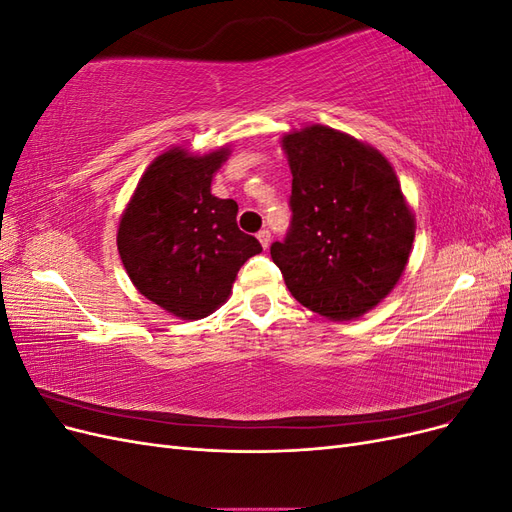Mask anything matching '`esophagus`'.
<instances>
[{
	"mask_svg": "<svg viewBox=\"0 0 512 512\" xmlns=\"http://www.w3.org/2000/svg\"><path fill=\"white\" fill-rule=\"evenodd\" d=\"M258 241H260V245L267 250V247L271 245V232H269V230H260V232H258Z\"/></svg>",
	"mask_w": 512,
	"mask_h": 512,
	"instance_id": "obj_1",
	"label": "esophagus"
}]
</instances>
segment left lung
Segmentation results:
<instances>
[{
  "label": "left lung",
  "mask_w": 512,
  "mask_h": 512,
  "mask_svg": "<svg viewBox=\"0 0 512 512\" xmlns=\"http://www.w3.org/2000/svg\"><path fill=\"white\" fill-rule=\"evenodd\" d=\"M292 173V224L271 245L290 294L333 322L374 309L406 271L414 213L395 168L359 138L329 126L282 136Z\"/></svg>",
  "instance_id": "left-lung-1"
}]
</instances>
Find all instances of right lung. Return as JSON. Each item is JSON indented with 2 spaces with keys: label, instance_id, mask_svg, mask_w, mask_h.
<instances>
[{
  "label": "right lung",
  "instance_id": "right-lung-1",
  "mask_svg": "<svg viewBox=\"0 0 512 512\" xmlns=\"http://www.w3.org/2000/svg\"><path fill=\"white\" fill-rule=\"evenodd\" d=\"M230 147L190 153L170 147L143 173L121 213L117 250L145 299L181 320L222 307L247 258L262 252L237 226V203L211 194Z\"/></svg>",
  "mask_w": 512,
  "mask_h": 512
}]
</instances>
